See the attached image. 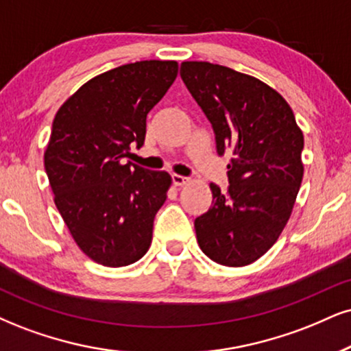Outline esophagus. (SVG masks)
Listing matches in <instances>:
<instances>
[{
    "label": "esophagus",
    "mask_w": 351,
    "mask_h": 351,
    "mask_svg": "<svg viewBox=\"0 0 351 351\" xmlns=\"http://www.w3.org/2000/svg\"><path fill=\"white\" fill-rule=\"evenodd\" d=\"M172 180H174V185H177V187H184V185L190 184V177L179 176V174L172 176Z\"/></svg>",
    "instance_id": "34e87169"
}]
</instances>
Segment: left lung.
Returning <instances> with one entry per match:
<instances>
[{
  "instance_id": "obj_1",
  "label": "left lung",
  "mask_w": 351,
  "mask_h": 351,
  "mask_svg": "<svg viewBox=\"0 0 351 351\" xmlns=\"http://www.w3.org/2000/svg\"><path fill=\"white\" fill-rule=\"evenodd\" d=\"M180 76L208 117L223 154L231 148L228 192L195 219L203 254L226 267L261 258L287 226L304 166V136L289 104L257 77L208 62H184Z\"/></svg>"
}]
</instances>
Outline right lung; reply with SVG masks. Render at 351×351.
Wrapping results in <instances>:
<instances>
[{
  "label": "right lung",
  "mask_w": 351,
  "mask_h": 351,
  "mask_svg": "<svg viewBox=\"0 0 351 351\" xmlns=\"http://www.w3.org/2000/svg\"><path fill=\"white\" fill-rule=\"evenodd\" d=\"M177 71L172 60L122 64L84 83L53 119L43 164L55 205L77 247L104 267L135 263L151 245L172 179L125 158L143 145L146 115Z\"/></svg>",
  "instance_id": "1"
}]
</instances>
